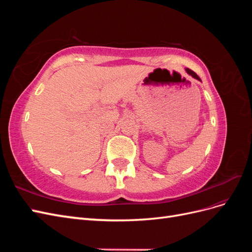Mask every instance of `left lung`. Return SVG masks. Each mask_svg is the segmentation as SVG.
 Wrapping results in <instances>:
<instances>
[{"label":"left lung","mask_w":252,"mask_h":252,"mask_svg":"<svg viewBox=\"0 0 252 252\" xmlns=\"http://www.w3.org/2000/svg\"><path fill=\"white\" fill-rule=\"evenodd\" d=\"M186 71H187V73H188V74L191 75V77H193L194 79H196V80H200V78L197 77V74H196L194 71H192L191 69H189V68H186Z\"/></svg>","instance_id":"8db88e82"}]
</instances>
